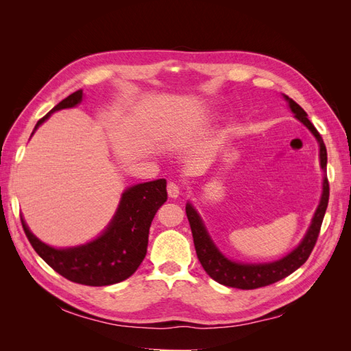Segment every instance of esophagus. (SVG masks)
I'll use <instances>...</instances> for the list:
<instances>
[{
	"label": "esophagus",
	"instance_id": "obj_1",
	"mask_svg": "<svg viewBox=\"0 0 351 351\" xmlns=\"http://www.w3.org/2000/svg\"><path fill=\"white\" fill-rule=\"evenodd\" d=\"M167 192H168V196L169 197H173V199H176V197H178V195H180V187H178V184H176V183H168V186H167Z\"/></svg>",
	"mask_w": 351,
	"mask_h": 351
}]
</instances>
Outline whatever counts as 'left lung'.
I'll use <instances>...</instances> for the list:
<instances>
[{
	"label": "left lung",
	"mask_w": 351,
	"mask_h": 351,
	"mask_svg": "<svg viewBox=\"0 0 351 351\" xmlns=\"http://www.w3.org/2000/svg\"><path fill=\"white\" fill-rule=\"evenodd\" d=\"M282 97L289 102V107L295 119L311 130L317 143H319V164L324 173L322 195L319 205H317L311 226L307 228L302 241L299 243V246L294 247L290 253H287L284 258L263 263H241L228 259L219 252V249L215 246V243L212 241L204 221H202L200 215L197 214V210L190 202H187L186 214L190 222V228H192L197 258L209 277L222 285L234 287V289L240 290H253L289 277L290 274H293L295 269H299L307 261V258L311 256L317 236H319L329 199V183L326 178V147L321 134L317 133L315 125L309 121V119H307V114L300 105L287 97V95H282Z\"/></svg>",
	"instance_id": "left-lung-1"
}]
</instances>
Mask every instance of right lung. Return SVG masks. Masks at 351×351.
<instances>
[{
    "mask_svg": "<svg viewBox=\"0 0 351 351\" xmlns=\"http://www.w3.org/2000/svg\"><path fill=\"white\" fill-rule=\"evenodd\" d=\"M83 99L79 89L57 104L45 117L36 123L38 127L47 121L52 112L73 108ZM167 202V180L141 183L124 190L119 208L101 236L74 247H52L40 241L26 226H22L32 247L49 267L62 277L83 285L102 287L127 280L146 256L147 237L156 210Z\"/></svg>",
    "mask_w": 351,
    "mask_h": 351,
    "instance_id": "add662e5",
    "label": "right lung"
}]
</instances>
